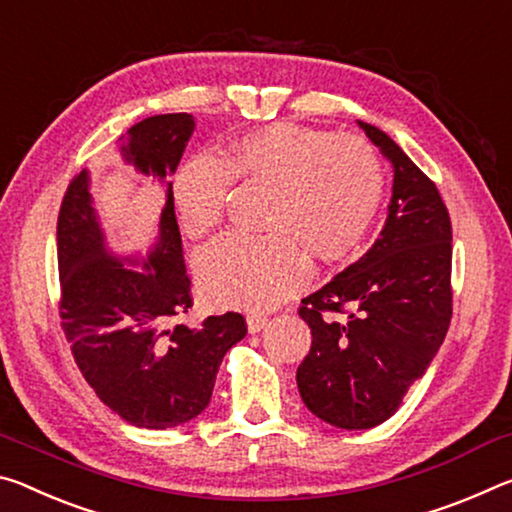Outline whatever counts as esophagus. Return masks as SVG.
<instances>
[{"label": "esophagus", "instance_id": "obj_1", "mask_svg": "<svg viewBox=\"0 0 512 512\" xmlns=\"http://www.w3.org/2000/svg\"><path fill=\"white\" fill-rule=\"evenodd\" d=\"M267 324V317L261 313H251L247 315V326H249V333H258L261 329H265Z\"/></svg>", "mask_w": 512, "mask_h": 512}]
</instances>
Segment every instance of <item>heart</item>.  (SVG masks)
<instances>
[{"label":"heart","mask_w":512,"mask_h":512,"mask_svg":"<svg viewBox=\"0 0 512 512\" xmlns=\"http://www.w3.org/2000/svg\"><path fill=\"white\" fill-rule=\"evenodd\" d=\"M233 183L274 188L267 238L231 233L195 258L201 290L217 304L270 308L308 279L311 254L322 263L347 258L379 213L385 177L365 140L276 124L249 133L222 161L197 154L174 177V206L190 238L222 224Z\"/></svg>","instance_id":"heart-1"}]
</instances>
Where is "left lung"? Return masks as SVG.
<instances>
[{
  "mask_svg": "<svg viewBox=\"0 0 512 512\" xmlns=\"http://www.w3.org/2000/svg\"><path fill=\"white\" fill-rule=\"evenodd\" d=\"M395 165L390 213L372 249L301 299L313 342L297 370L306 408L338 429H372L397 413L445 340L451 220L435 183L395 140L358 122Z\"/></svg>",
  "mask_w": 512,
  "mask_h": 512,
  "instance_id": "1",
  "label": "left lung"
}]
</instances>
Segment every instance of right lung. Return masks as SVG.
Instances as JSON below:
<instances>
[{
    "label": "right lung",
    "mask_w": 512,
    "mask_h": 512,
    "mask_svg": "<svg viewBox=\"0 0 512 512\" xmlns=\"http://www.w3.org/2000/svg\"><path fill=\"white\" fill-rule=\"evenodd\" d=\"M195 129L188 113L152 115L127 131L124 154L158 179L177 170ZM58 315L90 388L124 422L172 429L197 417L213 395L226 351L245 338L240 313L181 322L192 308L172 183L165 190L161 236L145 272L108 254L90 206L88 174L67 186L56 224Z\"/></svg>",
    "instance_id": "1"
}]
</instances>
